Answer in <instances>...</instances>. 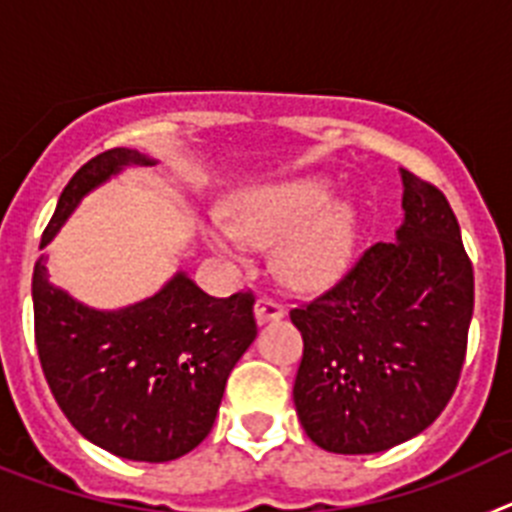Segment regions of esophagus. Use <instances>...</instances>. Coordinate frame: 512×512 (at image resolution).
Returning a JSON list of instances; mask_svg holds the SVG:
<instances>
[{
  "mask_svg": "<svg viewBox=\"0 0 512 512\" xmlns=\"http://www.w3.org/2000/svg\"><path fill=\"white\" fill-rule=\"evenodd\" d=\"M284 318V305L279 300H274V297L269 295H261L259 300H256V320L259 323H269V320H279Z\"/></svg>",
  "mask_w": 512,
  "mask_h": 512,
  "instance_id": "34e87169",
  "label": "esophagus"
}]
</instances>
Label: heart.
<instances>
[{
  "label": "heart",
  "instance_id": "b5f03b06",
  "mask_svg": "<svg viewBox=\"0 0 512 512\" xmlns=\"http://www.w3.org/2000/svg\"><path fill=\"white\" fill-rule=\"evenodd\" d=\"M328 202V187L318 179L266 184L230 205L225 220H207L205 238L215 251L243 264L248 243L277 251L279 274L302 289L336 282L356 246V215L343 202Z\"/></svg>",
  "mask_w": 512,
  "mask_h": 512
}]
</instances>
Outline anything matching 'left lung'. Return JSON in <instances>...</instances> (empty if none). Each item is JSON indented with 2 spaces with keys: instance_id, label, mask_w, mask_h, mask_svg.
<instances>
[{
  "instance_id": "obj_1",
  "label": "left lung",
  "mask_w": 512,
  "mask_h": 512,
  "mask_svg": "<svg viewBox=\"0 0 512 512\" xmlns=\"http://www.w3.org/2000/svg\"><path fill=\"white\" fill-rule=\"evenodd\" d=\"M395 243H374L315 300L302 333L295 408L333 454H377L423 433L449 405L467 356L474 271L436 184L402 169Z\"/></svg>"
}]
</instances>
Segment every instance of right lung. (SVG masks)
Instances as JSON below:
<instances>
[{
  "label": "right lung",
  "instance_id": "1",
  "mask_svg": "<svg viewBox=\"0 0 512 512\" xmlns=\"http://www.w3.org/2000/svg\"><path fill=\"white\" fill-rule=\"evenodd\" d=\"M128 164V148L89 158L61 192L40 248L89 189ZM251 289L210 297L176 274L156 297L117 312L89 310L33 271L35 346L45 382L76 431L133 461H171L200 446L215 423L235 361L256 338Z\"/></svg>",
  "mask_w": 512,
  "mask_h": 512
}]
</instances>
